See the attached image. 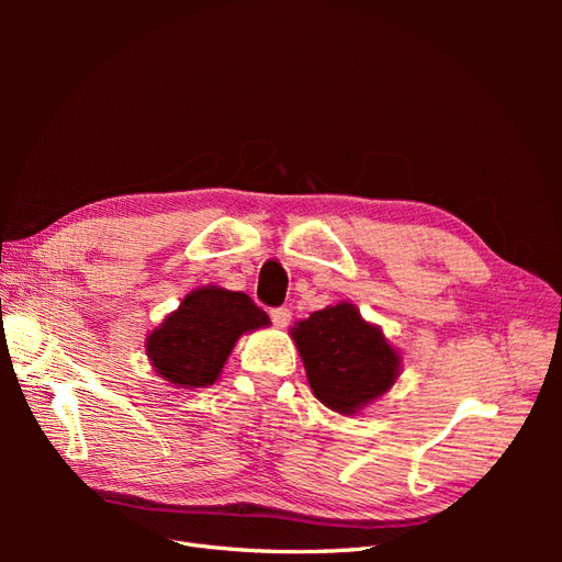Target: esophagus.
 Returning a JSON list of instances; mask_svg holds the SVG:
<instances>
[{
	"label": "esophagus",
	"instance_id": "1",
	"mask_svg": "<svg viewBox=\"0 0 562 562\" xmlns=\"http://www.w3.org/2000/svg\"><path fill=\"white\" fill-rule=\"evenodd\" d=\"M269 316H271V321H274V326H279V328H285L288 323H291V310L288 307H277V310H271L269 312Z\"/></svg>",
	"mask_w": 562,
	"mask_h": 562
}]
</instances>
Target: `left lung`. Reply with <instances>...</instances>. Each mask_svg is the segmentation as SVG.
<instances>
[{
	"mask_svg": "<svg viewBox=\"0 0 562 562\" xmlns=\"http://www.w3.org/2000/svg\"><path fill=\"white\" fill-rule=\"evenodd\" d=\"M291 335L314 396L339 415L363 411L401 375L398 351L349 302L314 312Z\"/></svg>",
	"mask_w": 562,
	"mask_h": 562,
	"instance_id": "8db88e82",
	"label": "left lung"
}]
</instances>
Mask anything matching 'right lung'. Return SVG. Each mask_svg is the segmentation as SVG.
<instances>
[{"label":"right lung","mask_w":562,"mask_h":562,"mask_svg":"<svg viewBox=\"0 0 562 562\" xmlns=\"http://www.w3.org/2000/svg\"><path fill=\"white\" fill-rule=\"evenodd\" d=\"M269 326V316L246 293L203 285L184 295L180 307L147 335V356L171 386L203 389L225 368L236 339Z\"/></svg>","instance_id":"add662e5"}]
</instances>
